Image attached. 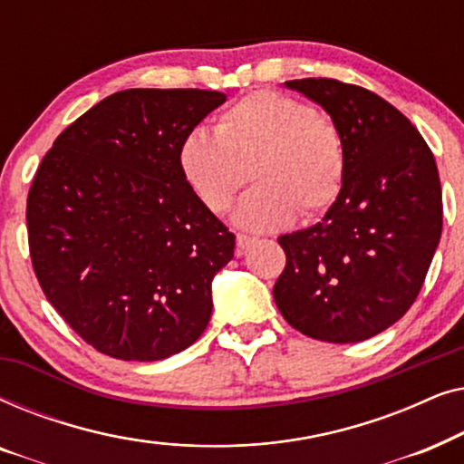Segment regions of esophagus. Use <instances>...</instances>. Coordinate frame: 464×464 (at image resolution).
<instances>
[{
  "label": "esophagus",
  "mask_w": 464,
  "mask_h": 464,
  "mask_svg": "<svg viewBox=\"0 0 464 464\" xmlns=\"http://www.w3.org/2000/svg\"><path fill=\"white\" fill-rule=\"evenodd\" d=\"M256 243V238L246 237V234H237V256H243V253L249 249V246Z\"/></svg>",
  "instance_id": "34e87169"
}]
</instances>
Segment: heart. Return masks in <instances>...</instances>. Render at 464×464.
<instances>
[{
	"mask_svg": "<svg viewBox=\"0 0 464 464\" xmlns=\"http://www.w3.org/2000/svg\"><path fill=\"white\" fill-rule=\"evenodd\" d=\"M179 167L202 205L226 213L256 181L234 219L246 230H278L300 213L316 218L334 205L346 177L344 137L329 116L287 94L256 91L221 113L215 135L183 137Z\"/></svg>",
	"mask_w": 464,
	"mask_h": 464,
	"instance_id": "obj_1",
	"label": "heart"
}]
</instances>
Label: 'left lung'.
Returning a JSON list of instances; mask_svg holds the SVG:
<instances>
[{"label":"left lung","mask_w":464,"mask_h":464,"mask_svg":"<svg viewBox=\"0 0 464 464\" xmlns=\"http://www.w3.org/2000/svg\"><path fill=\"white\" fill-rule=\"evenodd\" d=\"M323 105L344 137L346 177L319 224L283 234L275 302L308 338L348 344L408 313L443 226L433 151L397 107L332 78L289 80Z\"/></svg>","instance_id":"left-lung-1"}]
</instances>
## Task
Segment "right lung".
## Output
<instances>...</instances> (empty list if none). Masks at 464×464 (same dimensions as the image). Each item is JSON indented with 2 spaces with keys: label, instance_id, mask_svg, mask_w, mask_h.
I'll list each match as a JSON object with an SVG mask.
<instances>
[{
  "label": "right lung",
  "instance_id": "1",
  "mask_svg": "<svg viewBox=\"0 0 464 464\" xmlns=\"http://www.w3.org/2000/svg\"><path fill=\"white\" fill-rule=\"evenodd\" d=\"M226 101L198 88H130L101 101L46 151L27 196L37 283L94 351L158 361L200 338L211 281L237 237L196 198L183 137Z\"/></svg>",
  "mask_w": 464,
  "mask_h": 464
}]
</instances>
